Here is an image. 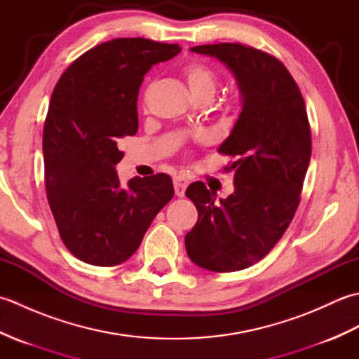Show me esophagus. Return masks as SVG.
I'll return each instance as SVG.
<instances>
[{"label":"esophagus","instance_id":"34e87169","mask_svg":"<svg viewBox=\"0 0 359 359\" xmlns=\"http://www.w3.org/2000/svg\"><path fill=\"white\" fill-rule=\"evenodd\" d=\"M188 184H189V182H188L187 177H184V175H175V177H174V191H175V196L184 197Z\"/></svg>","mask_w":359,"mask_h":359}]
</instances>
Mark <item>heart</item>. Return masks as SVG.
I'll list each match as a JSON object with an SVG mask.
<instances>
[{
	"label": "heart",
	"mask_w": 359,
	"mask_h": 359,
	"mask_svg": "<svg viewBox=\"0 0 359 359\" xmlns=\"http://www.w3.org/2000/svg\"><path fill=\"white\" fill-rule=\"evenodd\" d=\"M182 75L187 80V85L191 90V94L197 97H210L212 98L216 89L219 86V74L215 67L208 66L207 63L202 62H191L188 63ZM148 100V93L144 94V104Z\"/></svg>",
	"instance_id": "heart-1"
}]
</instances>
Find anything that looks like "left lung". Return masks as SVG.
Returning <instances> with one entry per match:
<instances>
[{"instance_id":"obj_1","label":"left lung","mask_w":359,"mask_h":359,"mask_svg":"<svg viewBox=\"0 0 359 359\" xmlns=\"http://www.w3.org/2000/svg\"><path fill=\"white\" fill-rule=\"evenodd\" d=\"M238 79L243 106L219 152L234 162V193L216 202L203 182L187 189L199 217L187 253L211 271H238L261 261L284 236L299 207L311 156V129L299 86L276 57L241 43L196 46Z\"/></svg>"}]
</instances>
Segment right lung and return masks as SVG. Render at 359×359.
I'll return each instance as SVG.
<instances>
[{"mask_svg":"<svg viewBox=\"0 0 359 359\" xmlns=\"http://www.w3.org/2000/svg\"><path fill=\"white\" fill-rule=\"evenodd\" d=\"M179 44L116 38L80 55L53 89L43 129L44 185L60 238L80 261L112 266L131 257L172 199L166 174L120 185V140L139 128L137 97L152 65Z\"/></svg>","mask_w":359,"mask_h":359,"instance_id":"obj_1","label":"right lung"}]
</instances>
